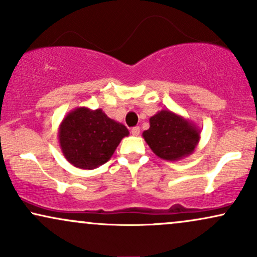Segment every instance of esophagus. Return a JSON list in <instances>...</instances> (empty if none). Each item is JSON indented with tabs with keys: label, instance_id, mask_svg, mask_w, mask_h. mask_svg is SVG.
Returning a JSON list of instances; mask_svg holds the SVG:
<instances>
[{
	"label": "esophagus",
	"instance_id": "34e87169",
	"mask_svg": "<svg viewBox=\"0 0 257 257\" xmlns=\"http://www.w3.org/2000/svg\"><path fill=\"white\" fill-rule=\"evenodd\" d=\"M132 134L134 135V137H138V135H140V126H134V128L132 129Z\"/></svg>",
	"mask_w": 257,
	"mask_h": 257
}]
</instances>
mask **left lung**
<instances>
[{
  "label": "left lung",
  "instance_id": "1",
  "mask_svg": "<svg viewBox=\"0 0 257 257\" xmlns=\"http://www.w3.org/2000/svg\"><path fill=\"white\" fill-rule=\"evenodd\" d=\"M143 138L159 158L175 162L192 155L200 140V129L190 119L170 110H161L150 118Z\"/></svg>",
  "mask_w": 257,
  "mask_h": 257
}]
</instances>
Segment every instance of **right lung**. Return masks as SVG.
<instances>
[{"label": "right lung", "mask_w": 257, "mask_h": 257, "mask_svg": "<svg viewBox=\"0 0 257 257\" xmlns=\"http://www.w3.org/2000/svg\"><path fill=\"white\" fill-rule=\"evenodd\" d=\"M129 131L101 108L82 106L66 114L58 131L59 146L69 163L79 169H95L110 161Z\"/></svg>", "instance_id": "add662e5"}]
</instances>
